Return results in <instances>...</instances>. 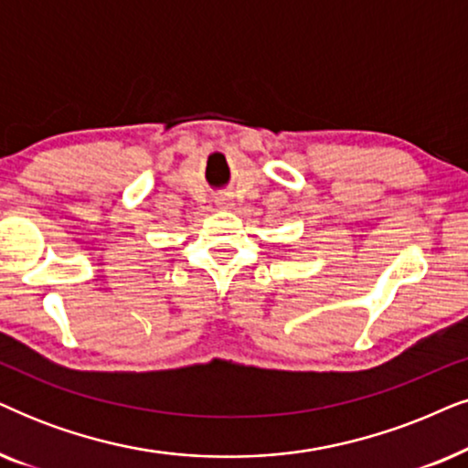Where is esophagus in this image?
Instances as JSON below:
<instances>
[{"label":"esophagus","mask_w":468,"mask_h":468,"mask_svg":"<svg viewBox=\"0 0 468 468\" xmlns=\"http://www.w3.org/2000/svg\"><path fill=\"white\" fill-rule=\"evenodd\" d=\"M219 204H226V199H221V202Z\"/></svg>","instance_id":"1"}]
</instances>
